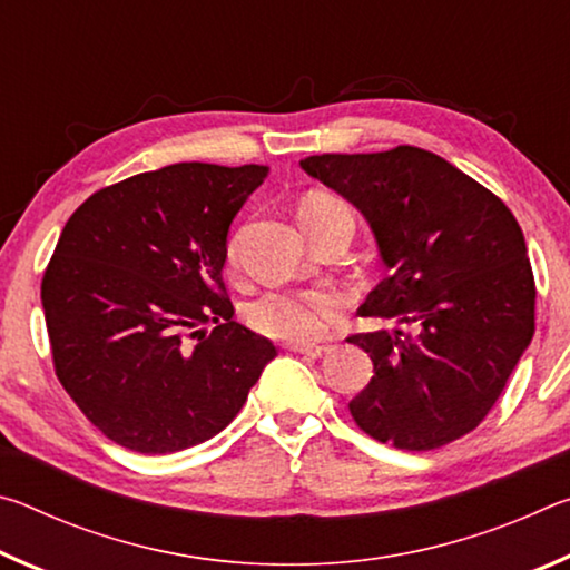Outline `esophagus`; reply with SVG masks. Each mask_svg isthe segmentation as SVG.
Wrapping results in <instances>:
<instances>
[{
	"instance_id": "esophagus-1",
	"label": "esophagus",
	"mask_w": 570,
	"mask_h": 570,
	"mask_svg": "<svg viewBox=\"0 0 570 570\" xmlns=\"http://www.w3.org/2000/svg\"><path fill=\"white\" fill-rule=\"evenodd\" d=\"M294 354H304V356H312V360H320L326 352H330V346H314V344H292L288 346Z\"/></svg>"
}]
</instances>
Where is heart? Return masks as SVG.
I'll use <instances>...</instances> for the list:
<instances>
[{"label": "heart", "instance_id": "b5f03b06", "mask_svg": "<svg viewBox=\"0 0 570 570\" xmlns=\"http://www.w3.org/2000/svg\"><path fill=\"white\" fill-rule=\"evenodd\" d=\"M326 208H346L340 200L326 196V193H314L308 196L298 216L320 214ZM234 254V244H230ZM342 308V296L332 288H306V292H272L264 294L250 306L248 320L258 332L274 340L286 342H314L332 330L336 314Z\"/></svg>", "mask_w": 570, "mask_h": 570}]
</instances>
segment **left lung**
Returning a JSON list of instances; mask_svg holds the SVG:
<instances>
[{
  "label": "left lung",
  "mask_w": 570,
  "mask_h": 570,
  "mask_svg": "<svg viewBox=\"0 0 570 570\" xmlns=\"http://www.w3.org/2000/svg\"><path fill=\"white\" fill-rule=\"evenodd\" d=\"M360 210L387 278L362 316L414 326L350 336L374 377L350 402L366 435L424 452L485 420L535 332V282L515 216L435 153H324L298 160Z\"/></svg>",
  "instance_id": "obj_1"
}]
</instances>
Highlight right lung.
<instances>
[{
	"label": "right lung",
	"mask_w": 570,
	"mask_h": 570,
	"mask_svg": "<svg viewBox=\"0 0 570 570\" xmlns=\"http://www.w3.org/2000/svg\"><path fill=\"white\" fill-rule=\"evenodd\" d=\"M266 176L176 163L92 193L65 224L42 278L55 372L118 445L168 455L210 440L276 356L234 322L220 276L230 220Z\"/></svg>",
	"instance_id": "1"
}]
</instances>
